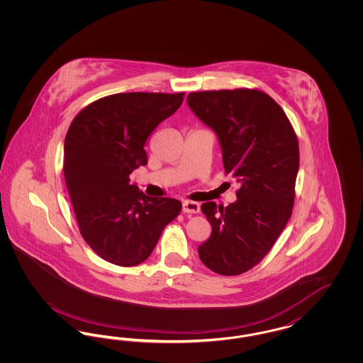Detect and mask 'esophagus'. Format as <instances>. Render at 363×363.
I'll list each match as a JSON object with an SVG mask.
<instances>
[{
  "instance_id": "obj_1",
  "label": "esophagus",
  "mask_w": 363,
  "mask_h": 363,
  "mask_svg": "<svg viewBox=\"0 0 363 363\" xmlns=\"http://www.w3.org/2000/svg\"><path fill=\"white\" fill-rule=\"evenodd\" d=\"M182 211L185 213H199L200 212V206H199V203L186 200V201L182 203Z\"/></svg>"
}]
</instances>
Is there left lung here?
<instances>
[{
    "label": "left lung",
    "instance_id": "obj_1",
    "mask_svg": "<svg viewBox=\"0 0 363 363\" xmlns=\"http://www.w3.org/2000/svg\"><path fill=\"white\" fill-rule=\"evenodd\" d=\"M186 101L216 132L225 174L240 184L235 203L201 206L212 234L199 256L219 275H241L268 255L293 213L298 138L283 108L257 88L191 92Z\"/></svg>",
    "mask_w": 363,
    "mask_h": 363
}]
</instances>
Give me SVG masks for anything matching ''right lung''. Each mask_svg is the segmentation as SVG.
I'll return each mask as SVG.
<instances>
[{"label": "right lung", "instance_id": "add662e5", "mask_svg": "<svg viewBox=\"0 0 363 363\" xmlns=\"http://www.w3.org/2000/svg\"><path fill=\"white\" fill-rule=\"evenodd\" d=\"M184 96L114 94L86 106L70 123L64 144L70 201L84 241L111 264L135 267L148 259L182 209L175 199L145 196L129 175L147 164V138Z\"/></svg>", "mask_w": 363, "mask_h": 363}]
</instances>
